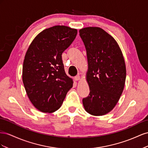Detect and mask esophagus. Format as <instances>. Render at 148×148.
Masks as SVG:
<instances>
[{"mask_svg":"<svg viewBox=\"0 0 148 148\" xmlns=\"http://www.w3.org/2000/svg\"><path fill=\"white\" fill-rule=\"evenodd\" d=\"M80 79H81V77H80V75H77L76 76L74 77L75 81H79V80H80Z\"/></svg>","mask_w":148,"mask_h":148,"instance_id":"1","label":"esophagus"}]
</instances>
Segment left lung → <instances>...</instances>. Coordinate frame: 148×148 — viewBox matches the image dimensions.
Instances as JSON below:
<instances>
[{"instance_id":"obj_1","label":"left lung","mask_w":148,"mask_h":148,"mask_svg":"<svg viewBox=\"0 0 148 148\" xmlns=\"http://www.w3.org/2000/svg\"><path fill=\"white\" fill-rule=\"evenodd\" d=\"M79 35L86 49L90 89L82 100L84 107L92 115H104L115 107L123 90L126 73L123 54L116 40L99 27L82 28Z\"/></svg>"}]
</instances>
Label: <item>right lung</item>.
Instances as JSON below:
<instances>
[{"instance_id": "right-lung-1", "label": "right lung", "mask_w": 148, "mask_h": 148, "mask_svg": "<svg viewBox=\"0 0 148 148\" xmlns=\"http://www.w3.org/2000/svg\"><path fill=\"white\" fill-rule=\"evenodd\" d=\"M77 33L76 29L54 26L40 33L28 48L23 64V83L29 100L42 112L56 111L73 87V79L65 73L62 53Z\"/></svg>"}]
</instances>
